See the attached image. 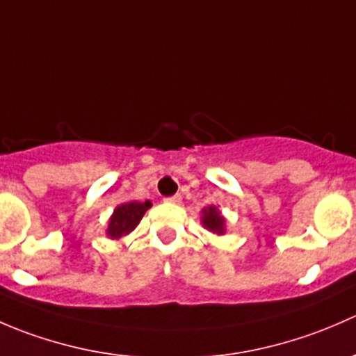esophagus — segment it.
<instances>
[{
    "label": "esophagus",
    "mask_w": 356,
    "mask_h": 356,
    "mask_svg": "<svg viewBox=\"0 0 356 356\" xmlns=\"http://www.w3.org/2000/svg\"><path fill=\"white\" fill-rule=\"evenodd\" d=\"M163 201H167V203H181V201H182V196H181V195L168 196V198H165Z\"/></svg>",
    "instance_id": "esophagus-1"
}]
</instances>
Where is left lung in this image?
I'll return each instance as SVG.
<instances>
[{
    "label": "left lung",
    "mask_w": 356,
    "mask_h": 356,
    "mask_svg": "<svg viewBox=\"0 0 356 356\" xmlns=\"http://www.w3.org/2000/svg\"><path fill=\"white\" fill-rule=\"evenodd\" d=\"M203 225L211 232H224V218H222L220 211L215 207H210L208 210H203Z\"/></svg>",
    "instance_id": "8db88e82"
}]
</instances>
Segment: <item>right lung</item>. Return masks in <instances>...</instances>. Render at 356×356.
I'll use <instances>...</instances> for the list:
<instances>
[{
    "label": "right lung",
    "mask_w": 356,
    "mask_h": 356,
    "mask_svg": "<svg viewBox=\"0 0 356 356\" xmlns=\"http://www.w3.org/2000/svg\"><path fill=\"white\" fill-rule=\"evenodd\" d=\"M149 207H152L149 201H145V203L131 201V203L120 204L110 218V225H108L110 238L117 239L120 238V236L129 234L131 231H134V227L139 224V220H141L143 215L146 213V210H148Z\"/></svg>",
    "instance_id": "add662e5"
}]
</instances>
